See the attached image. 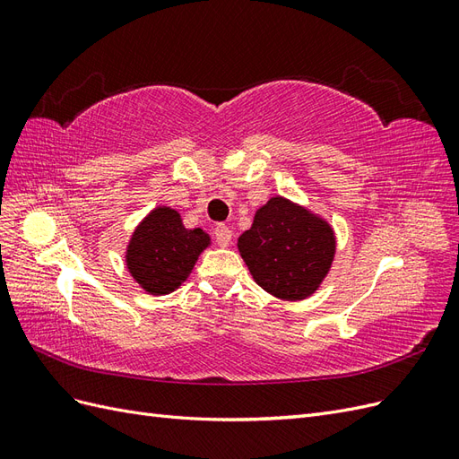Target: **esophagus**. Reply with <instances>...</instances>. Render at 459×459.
Listing matches in <instances>:
<instances>
[{
	"instance_id": "1",
	"label": "esophagus",
	"mask_w": 459,
	"mask_h": 459,
	"mask_svg": "<svg viewBox=\"0 0 459 459\" xmlns=\"http://www.w3.org/2000/svg\"><path fill=\"white\" fill-rule=\"evenodd\" d=\"M214 239L220 247H228L231 243V230L226 224H218L214 228Z\"/></svg>"
}]
</instances>
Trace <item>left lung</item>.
<instances>
[{
	"mask_svg": "<svg viewBox=\"0 0 459 459\" xmlns=\"http://www.w3.org/2000/svg\"><path fill=\"white\" fill-rule=\"evenodd\" d=\"M238 247L264 290L283 300H300L310 297L327 275L335 238L322 218L273 197L258 208Z\"/></svg>",
	"mask_w": 459,
	"mask_h": 459,
	"instance_id": "obj_1",
	"label": "left lung"
}]
</instances>
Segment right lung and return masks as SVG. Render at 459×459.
Listing matches in <instances>:
<instances>
[{"instance_id":"obj_1","label":"right lung","mask_w":459,"mask_h":459,"mask_svg":"<svg viewBox=\"0 0 459 459\" xmlns=\"http://www.w3.org/2000/svg\"><path fill=\"white\" fill-rule=\"evenodd\" d=\"M208 243L211 238L201 228L186 230L176 211L159 206L132 235L128 270L147 293L169 295L187 280Z\"/></svg>"}]
</instances>
